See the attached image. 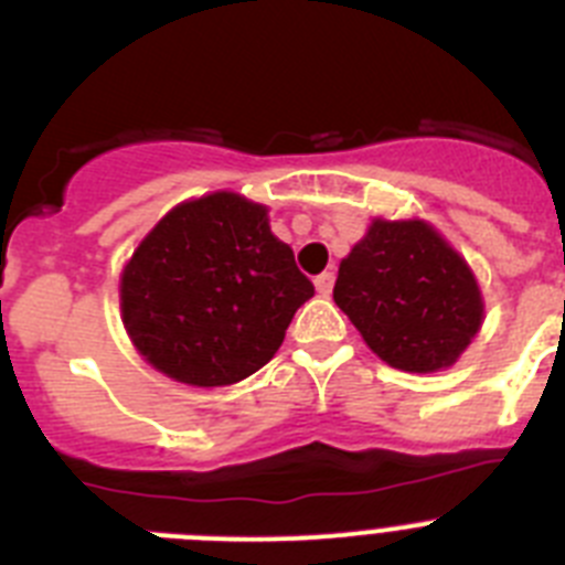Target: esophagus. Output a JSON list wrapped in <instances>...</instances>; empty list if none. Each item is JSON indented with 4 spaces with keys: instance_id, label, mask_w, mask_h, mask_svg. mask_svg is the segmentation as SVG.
Returning a JSON list of instances; mask_svg holds the SVG:
<instances>
[{
    "instance_id": "esophagus-1",
    "label": "esophagus",
    "mask_w": 565,
    "mask_h": 565,
    "mask_svg": "<svg viewBox=\"0 0 565 565\" xmlns=\"http://www.w3.org/2000/svg\"><path fill=\"white\" fill-rule=\"evenodd\" d=\"M313 286H317L319 297H328L333 291V274L331 271H322L317 279H313Z\"/></svg>"
}]
</instances>
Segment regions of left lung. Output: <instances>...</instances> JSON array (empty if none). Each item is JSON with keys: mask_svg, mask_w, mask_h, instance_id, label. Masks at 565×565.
Instances as JSON below:
<instances>
[{"mask_svg": "<svg viewBox=\"0 0 565 565\" xmlns=\"http://www.w3.org/2000/svg\"><path fill=\"white\" fill-rule=\"evenodd\" d=\"M333 299L367 348L407 373L450 367L483 319L467 259L424 221H373L339 263Z\"/></svg>", "mask_w": 565, "mask_h": 565, "instance_id": "8db88e82", "label": "left lung"}]
</instances>
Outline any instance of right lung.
Wrapping results in <instances>:
<instances>
[{"instance_id": "1", "label": "right lung", "mask_w": 565, "mask_h": 565, "mask_svg": "<svg viewBox=\"0 0 565 565\" xmlns=\"http://www.w3.org/2000/svg\"><path fill=\"white\" fill-rule=\"evenodd\" d=\"M313 297L268 209L234 192L174 206L121 274V317L152 367L194 387L252 376Z\"/></svg>"}]
</instances>
